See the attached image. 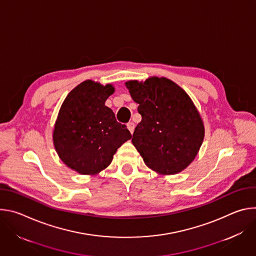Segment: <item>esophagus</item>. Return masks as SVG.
<instances>
[{
	"mask_svg": "<svg viewBox=\"0 0 256 256\" xmlns=\"http://www.w3.org/2000/svg\"><path fill=\"white\" fill-rule=\"evenodd\" d=\"M128 130L130 132V134H132L134 130V124L132 122H128Z\"/></svg>",
	"mask_w": 256,
	"mask_h": 256,
	"instance_id": "obj_1",
	"label": "esophagus"
}]
</instances>
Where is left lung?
Listing matches in <instances>:
<instances>
[{"instance_id": "8db88e82", "label": "left lung", "mask_w": 256, "mask_h": 256, "mask_svg": "<svg viewBox=\"0 0 256 256\" xmlns=\"http://www.w3.org/2000/svg\"><path fill=\"white\" fill-rule=\"evenodd\" d=\"M126 85L142 116L132 142L144 164L162 174L186 169L204 136L202 118L190 96L166 78L128 81Z\"/></svg>"}]
</instances>
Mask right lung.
<instances>
[{
	"label": "right lung",
	"mask_w": 256,
	"mask_h": 256,
	"mask_svg": "<svg viewBox=\"0 0 256 256\" xmlns=\"http://www.w3.org/2000/svg\"><path fill=\"white\" fill-rule=\"evenodd\" d=\"M114 92L112 85L88 80L68 94L60 109L52 136L54 147L62 162L81 174L105 169L132 138L126 126L105 105Z\"/></svg>",
	"instance_id": "right-lung-1"
}]
</instances>
